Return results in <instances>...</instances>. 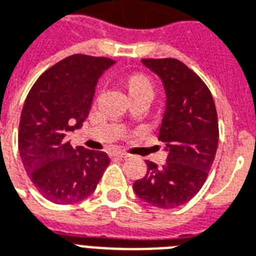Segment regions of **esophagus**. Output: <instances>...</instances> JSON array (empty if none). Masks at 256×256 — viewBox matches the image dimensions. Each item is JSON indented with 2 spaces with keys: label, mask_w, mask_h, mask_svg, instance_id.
<instances>
[{
  "label": "esophagus",
  "mask_w": 256,
  "mask_h": 256,
  "mask_svg": "<svg viewBox=\"0 0 256 256\" xmlns=\"http://www.w3.org/2000/svg\"><path fill=\"white\" fill-rule=\"evenodd\" d=\"M114 156L120 158V159H126V158H130V154L124 152V150H115V152H114Z\"/></svg>",
  "instance_id": "esophagus-1"
}]
</instances>
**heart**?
Returning a JSON list of instances; mask_svg holds the SVG:
<instances>
[{
	"label": "heart",
	"instance_id": "b5f03b06",
	"mask_svg": "<svg viewBox=\"0 0 256 256\" xmlns=\"http://www.w3.org/2000/svg\"><path fill=\"white\" fill-rule=\"evenodd\" d=\"M128 89L130 93L140 90H152V84L148 76H145L144 74H133L128 79Z\"/></svg>",
	"mask_w": 256,
	"mask_h": 256
}]
</instances>
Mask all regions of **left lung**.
Listing matches in <instances>:
<instances>
[{"instance_id":"left-lung-1","label":"left lung","mask_w":256,"mask_h":256,"mask_svg":"<svg viewBox=\"0 0 256 256\" xmlns=\"http://www.w3.org/2000/svg\"><path fill=\"white\" fill-rule=\"evenodd\" d=\"M166 90L159 140L166 164L146 160V174L133 185L136 194L159 208L188 203L207 180L218 148V116L211 92L198 74L177 58H142Z\"/></svg>"}]
</instances>
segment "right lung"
<instances>
[{
  "mask_svg": "<svg viewBox=\"0 0 256 256\" xmlns=\"http://www.w3.org/2000/svg\"><path fill=\"white\" fill-rule=\"evenodd\" d=\"M112 58L72 54L48 68L27 96L19 124L23 166L44 198L56 204L84 200L110 164L106 152L72 148L66 136L84 126L96 84Z\"/></svg>",
  "mask_w": 256,
  "mask_h": 256,
  "instance_id": "right-lung-1",
  "label": "right lung"
}]
</instances>
